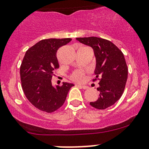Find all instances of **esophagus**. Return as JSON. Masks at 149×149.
Segmentation results:
<instances>
[{
  "mask_svg": "<svg viewBox=\"0 0 149 149\" xmlns=\"http://www.w3.org/2000/svg\"><path fill=\"white\" fill-rule=\"evenodd\" d=\"M78 86H80V88H83V89H88V86H85V85H78Z\"/></svg>",
  "mask_w": 149,
  "mask_h": 149,
  "instance_id": "obj_1",
  "label": "esophagus"
}]
</instances>
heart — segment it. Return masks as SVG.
Listing matches in <instances>:
<instances>
[{
  "mask_svg": "<svg viewBox=\"0 0 149 149\" xmlns=\"http://www.w3.org/2000/svg\"><path fill=\"white\" fill-rule=\"evenodd\" d=\"M72 77H73L74 80H78V81L81 80L82 78H83V73H82L81 71H77V72L73 74Z\"/></svg>",
  "mask_w": 149,
  "mask_h": 149,
  "instance_id": "b5f03b06",
  "label": "heart"
}]
</instances>
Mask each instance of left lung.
Wrapping results in <instances>:
<instances>
[{"label": "left lung", "instance_id": "1", "mask_svg": "<svg viewBox=\"0 0 149 149\" xmlns=\"http://www.w3.org/2000/svg\"><path fill=\"white\" fill-rule=\"evenodd\" d=\"M76 40L93 49L96 58L94 74L100 77L97 91L100 93L92 107L104 110L113 105L122 96L128 75L124 54L113 42L98 37L76 38Z\"/></svg>", "mask_w": 149, "mask_h": 149}]
</instances>
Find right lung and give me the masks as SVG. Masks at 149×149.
I'll list each match as a JSON object with an SVG mask.
<instances>
[{
	"instance_id": "1",
	"label": "right lung",
	"mask_w": 149,
	"mask_h": 149,
	"mask_svg": "<svg viewBox=\"0 0 149 149\" xmlns=\"http://www.w3.org/2000/svg\"><path fill=\"white\" fill-rule=\"evenodd\" d=\"M71 41L69 38L44 39L25 52L20 66L22 90L28 101L42 111L52 113L61 107L69 89L74 86L52 84L53 72L59 67L57 50Z\"/></svg>"
}]
</instances>
